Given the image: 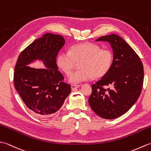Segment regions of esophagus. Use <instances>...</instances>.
<instances>
[{
	"instance_id": "34e87169",
	"label": "esophagus",
	"mask_w": 151,
	"mask_h": 151,
	"mask_svg": "<svg viewBox=\"0 0 151 151\" xmlns=\"http://www.w3.org/2000/svg\"><path fill=\"white\" fill-rule=\"evenodd\" d=\"M70 87H71V89L72 90H75V89L78 88L80 87V85H75V84H72L71 86H70Z\"/></svg>"
}]
</instances>
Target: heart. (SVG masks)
I'll return each mask as SVG.
<instances>
[{
    "label": "heart",
    "mask_w": 151,
    "mask_h": 151,
    "mask_svg": "<svg viewBox=\"0 0 151 151\" xmlns=\"http://www.w3.org/2000/svg\"><path fill=\"white\" fill-rule=\"evenodd\" d=\"M114 62V54L110 50L102 49L93 43L76 44L70 51L62 50L57 57L58 67L67 75H69L76 63L80 70L73 73L69 82L78 84L88 81L93 77L101 78L110 71Z\"/></svg>",
    "instance_id": "1"
}]
</instances>
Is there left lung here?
Listing matches in <instances>:
<instances>
[{"label": "left lung", "mask_w": 151, "mask_h": 151, "mask_svg": "<svg viewBox=\"0 0 151 151\" xmlns=\"http://www.w3.org/2000/svg\"><path fill=\"white\" fill-rule=\"evenodd\" d=\"M96 41L110 43L114 62L110 71L92 85L88 102L99 116L112 119L127 112L138 99L143 84V66L139 56L118 35L101 36Z\"/></svg>", "instance_id": "obj_1"}]
</instances>
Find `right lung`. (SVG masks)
<instances>
[{"instance_id": "1", "label": "right lung", "mask_w": 151, "mask_h": 151, "mask_svg": "<svg viewBox=\"0 0 151 151\" xmlns=\"http://www.w3.org/2000/svg\"><path fill=\"white\" fill-rule=\"evenodd\" d=\"M64 44L62 36L47 33L25 48L16 62L15 88L27 106L38 116L55 113L71 91L56 63L58 54ZM36 59L42 60L47 68L34 69L26 65Z\"/></svg>"}]
</instances>
